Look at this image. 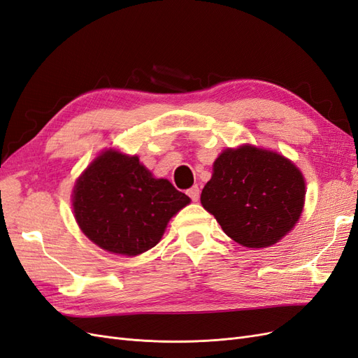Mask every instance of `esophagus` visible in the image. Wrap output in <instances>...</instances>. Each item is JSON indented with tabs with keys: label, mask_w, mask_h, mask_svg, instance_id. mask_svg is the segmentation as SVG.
Instances as JSON below:
<instances>
[{
	"label": "esophagus",
	"mask_w": 358,
	"mask_h": 358,
	"mask_svg": "<svg viewBox=\"0 0 358 358\" xmlns=\"http://www.w3.org/2000/svg\"><path fill=\"white\" fill-rule=\"evenodd\" d=\"M187 194H188L189 199H191L192 201H199V199H200V189H199L197 185H194L192 188H189V189L187 191Z\"/></svg>",
	"instance_id": "1"
}]
</instances>
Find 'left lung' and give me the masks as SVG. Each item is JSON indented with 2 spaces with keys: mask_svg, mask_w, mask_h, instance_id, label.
Returning a JSON list of instances; mask_svg holds the SVG:
<instances>
[{
  "mask_svg": "<svg viewBox=\"0 0 358 358\" xmlns=\"http://www.w3.org/2000/svg\"><path fill=\"white\" fill-rule=\"evenodd\" d=\"M301 171L273 150L243 145L215 159L201 191L203 208L246 248H267L294 229L305 204Z\"/></svg>",
  "mask_w": 358,
  "mask_h": 358,
  "instance_id": "left-lung-1",
  "label": "left lung"
}]
</instances>
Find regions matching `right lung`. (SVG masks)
I'll return each mask as SVG.
<instances>
[{"label": "right lung", "mask_w": 358, "mask_h": 358, "mask_svg": "<svg viewBox=\"0 0 358 358\" xmlns=\"http://www.w3.org/2000/svg\"><path fill=\"white\" fill-rule=\"evenodd\" d=\"M191 199L155 179L137 155L107 149L73 189V212L83 234L112 254L134 257L154 248Z\"/></svg>", "instance_id": "right-lung-1"}]
</instances>
